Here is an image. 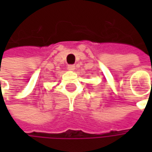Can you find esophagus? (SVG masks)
Segmentation results:
<instances>
[{
	"label": "esophagus",
	"mask_w": 152,
	"mask_h": 152,
	"mask_svg": "<svg viewBox=\"0 0 152 152\" xmlns=\"http://www.w3.org/2000/svg\"><path fill=\"white\" fill-rule=\"evenodd\" d=\"M67 69H68V70H71V71H73V70H74V69H75V66H74V65H73V64H70V65H68V66H67Z\"/></svg>",
	"instance_id": "34e87169"
}]
</instances>
